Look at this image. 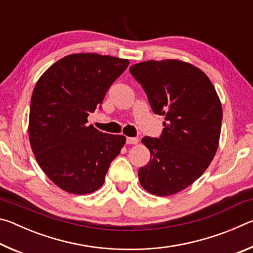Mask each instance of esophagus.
Here are the masks:
<instances>
[{"label": "esophagus", "mask_w": 253, "mask_h": 253, "mask_svg": "<svg viewBox=\"0 0 253 253\" xmlns=\"http://www.w3.org/2000/svg\"><path fill=\"white\" fill-rule=\"evenodd\" d=\"M138 142H139V139L135 138V137H128L127 138V144H129V145H136V144H138Z\"/></svg>", "instance_id": "1"}]
</instances>
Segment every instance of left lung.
I'll return each instance as SVG.
<instances>
[{
    "label": "left lung",
    "mask_w": 253,
    "mask_h": 253,
    "mask_svg": "<svg viewBox=\"0 0 253 253\" xmlns=\"http://www.w3.org/2000/svg\"><path fill=\"white\" fill-rule=\"evenodd\" d=\"M129 71L154 113L166 121L161 138L142 139L151 161L139 169V183L154 195L176 194L193 184L215 155L222 124L220 98L209 77L182 60H148Z\"/></svg>",
    "instance_id": "left-lung-1"
}]
</instances>
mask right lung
<instances>
[{
    "mask_svg": "<svg viewBox=\"0 0 253 253\" xmlns=\"http://www.w3.org/2000/svg\"><path fill=\"white\" fill-rule=\"evenodd\" d=\"M128 65L129 60L111 55L69 54L48 68L33 89L30 145L44 174L68 193L100 188L126 143L125 136L88 126L87 118Z\"/></svg>",
    "mask_w": 253,
    "mask_h": 253,
    "instance_id": "right-lung-1",
    "label": "right lung"
}]
</instances>
